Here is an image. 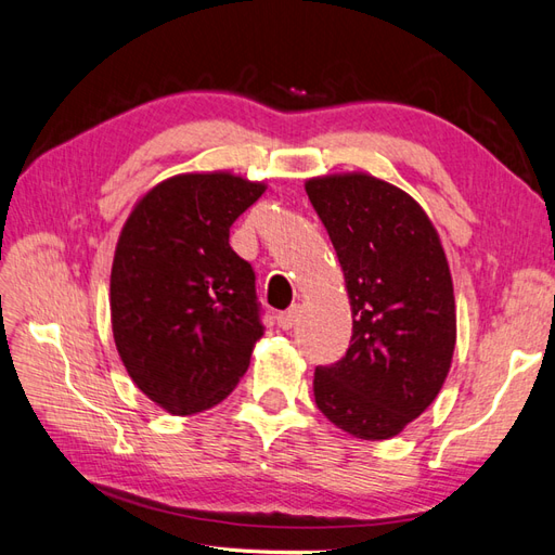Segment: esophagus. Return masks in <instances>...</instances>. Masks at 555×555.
Wrapping results in <instances>:
<instances>
[{"mask_svg": "<svg viewBox=\"0 0 555 555\" xmlns=\"http://www.w3.org/2000/svg\"><path fill=\"white\" fill-rule=\"evenodd\" d=\"M297 319H300V307H291V309L279 311V314H276V323H279V328H283V331H291L293 325L297 323Z\"/></svg>", "mask_w": 555, "mask_h": 555, "instance_id": "obj_1", "label": "esophagus"}]
</instances>
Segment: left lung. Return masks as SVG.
<instances>
[{
  "mask_svg": "<svg viewBox=\"0 0 555 555\" xmlns=\"http://www.w3.org/2000/svg\"><path fill=\"white\" fill-rule=\"evenodd\" d=\"M311 206L343 264L351 345L317 365L314 401L363 440L403 431L448 377L457 317L443 246L413 196L365 173L311 178Z\"/></svg>",
  "mask_w": 555,
  "mask_h": 555,
  "instance_id": "left-lung-1",
  "label": "left lung"
}]
</instances>
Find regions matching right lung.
<instances>
[{
    "instance_id": "obj_1",
    "label": "right lung",
    "mask_w": 555,
    "mask_h": 555,
    "mask_svg": "<svg viewBox=\"0 0 555 555\" xmlns=\"http://www.w3.org/2000/svg\"><path fill=\"white\" fill-rule=\"evenodd\" d=\"M264 192L230 173L156 184L126 220L109 276L112 331L138 389L173 415L227 399L264 333L253 267L230 227Z\"/></svg>"
}]
</instances>
